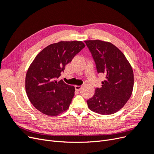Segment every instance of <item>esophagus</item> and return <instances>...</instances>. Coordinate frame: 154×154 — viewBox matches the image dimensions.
Masks as SVG:
<instances>
[{"mask_svg": "<svg viewBox=\"0 0 154 154\" xmlns=\"http://www.w3.org/2000/svg\"><path fill=\"white\" fill-rule=\"evenodd\" d=\"M82 88V86H78V85H76L75 86V89L78 91H80L81 89Z\"/></svg>", "mask_w": 154, "mask_h": 154, "instance_id": "34e87169", "label": "esophagus"}]
</instances>
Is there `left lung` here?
<instances>
[{"label": "left lung", "mask_w": 154, "mask_h": 154, "mask_svg": "<svg viewBox=\"0 0 154 154\" xmlns=\"http://www.w3.org/2000/svg\"><path fill=\"white\" fill-rule=\"evenodd\" d=\"M85 43L94 59L97 73L105 79L87 101L88 108L96 113L109 115L123 108L132 95L134 73L123 53L114 45L99 40Z\"/></svg>", "instance_id": "8db88e82"}]
</instances>
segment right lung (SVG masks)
I'll use <instances>...</instances> for the list:
<instances>
[{
	"instance_id": "1",
	"label": "right lung",
	"mask_w": 154,
	"mask_h": 154,
	"mask_svg": "<svg viewBox=\"0 0 154 154\" xmlns=\"http://www.w3.org/2000/svg\"><path fill=\"white\" fill-rule=\"evenodd\" d=\"M85 47L81 41H62L47 46L37 54L26 76L27 97L37 110L55 116L69 109L75 88L57 80L66 65Z\"/></svg>"
}]
</instances>
